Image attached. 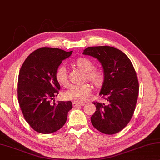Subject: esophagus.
Returning <instances> with one entry per match:
<instances>
[{
	"label": "esophagus",
	"instance_id": "34e87169",
	"mask_svg": "<svg viewBox=\"0 0 160 160\" xmlns=\"http://www.w3.org/2000/svg\"><path fill=\"white\" fill-rule=\"evenodd\" d=\"M72 105L74 107H82V106L85 105L84 103H80L78 102H72Z\"/></svg>",
	"mask_w": 160,
	"mask_h": 160
}]
</instances>
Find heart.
Returning <instances> with one entry per match:
<instances>
[{
	"label": "heart",
	"mask_w": 160,
	"mask_h": 160,
	"mask_svg": "<svg viewBox=\"0 0 160 160\" xmlns=\"http://www.w3.org/2000/svg\"><path fill=\"white\" fill-rule=\"evenodd\" d=\"M75 64L78 68L86 72L87 80L94 86L99 87L103 84V75L102 72L95 69V64L87 58H79L76 60ZM56 78L59 84L67 85L68 84V75L64 65H61L56 71ZM92 88L88 84L72 85L64 91V98L66 99L73 100L75 102H84L91 94Z\"/></svg>",
	"instance_id": "obj_1"
}]
</instances>
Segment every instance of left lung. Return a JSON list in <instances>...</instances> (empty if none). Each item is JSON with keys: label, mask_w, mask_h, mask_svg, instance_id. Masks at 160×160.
Listing matches in <instances>:
<instances>
[{"label": "left lung", "mask_w": 160, "mask_h": 160, "mask_svg": "<svg viewBox=\"0 0 160 160\" xmlns=\"http://www.w3.org/2000/svg\"><path fill=\"white\" fill-rule=\"evenodd\" d=\"M82 53L97 58L104 75L99 95L106 97L107 103L93 102L92 125L103 133L115 134L128 124L136 109L139 91L136 71L125 53L114 47H88Z\"/></svg>", "instance_id": "1"}]
</instances>
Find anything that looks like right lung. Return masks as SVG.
I'll return each mask as SVG.
<instances>
[{
	"instance_id": "1",
	"label": "right lung",
	"mask_w": 160,
	"mask_h": 160,
	"mask_svg": "<svg viewBox=\"0 0 160 160\" xmlns=\"http://www.w3.org/2000/svg\"><path fill=\"white\" fill-rule=\"evenodd\" d=\"M72 53L59 48H38L20 69L17 88L20 109L30 127L40 133H52L62 128L72 108L70 101L51 103L60 89L56 71Z\"/></svg>"
}]
</instances>
